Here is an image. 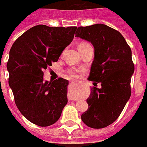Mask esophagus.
Returning <instances> with one entry per match:
<instances>
[{
    "label": "esophagus",
    "mask_w": 147,
    "mask_h": 147,
    "mask_svg": "<svg viewBox=\"0 0 147 147\" xmlns=\"http://www.w3.org/2000/svg\"><path fill=\"white\" fill-rule=\"evenodd\" d=\"M68 100H77V99L75 98V97H73V96H71V95H69L68 96Z\"/></svg>",
    "instance_id": "34e87169"
}]
</instances>
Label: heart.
<instances>
[{
	"label": "heart",
	"mask_w": 147,
	"mask_h": 147,
	"mask_svg": "<svg viewBox=\"0 0 147 147\" xmlns=\"http://www.w3.org/2000/svg\"><path fill=\"white\" fill-rule=\"evenodd\" d=\"M88 45H90V44L87 43H85V42L79 43V49L83 48V47L88 46ZM77 72H78V70H77V69H76V68H71V69H69V70H68V73L70 74V75H71V76H76V74Z\"/></svg>",
	"instance_id": "b5f03b06"
}]
</instances>
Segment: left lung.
<instances>
[{
	"instance_id": "left-lung-1",
	"label": "left lung",
	"mask_w": 147,
	"mask_h": 147,
	"mask_svg": "<svg viewBox=\"0 0 147 147\" xmlns=\"http://www.w3.org/2000/svg\"><path fill=\"white\" fill-rule=\"evenodd\" d=\"M76 34L93 44L94 59L88 80L101 84L91 88L89 107L81 118L90 128H105L119 117L131 96L135 68L131 48L120 32L104 24L80 26Z\"/></svg>"
}]
</instances>
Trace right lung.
Segmentation results:
<instances>
[{"instance_id":"obj_1","label":"right lung","mask_w":147,"mask_h":147,"mask_svg":"<svg viewBox=\"0 0 147 147\" xmlns=\"http://www.w3.org/2000/svg\"><path fill=\"white\" fill-rule=\"evenodd\" d=\"M76 29L36 26L21 35L10 50L8 84L19 111L36 125L55 123L68 103L69 82L63 78L44 81L43 71L58 61Z\"/></svg>"}]
</instances>
